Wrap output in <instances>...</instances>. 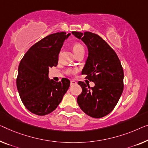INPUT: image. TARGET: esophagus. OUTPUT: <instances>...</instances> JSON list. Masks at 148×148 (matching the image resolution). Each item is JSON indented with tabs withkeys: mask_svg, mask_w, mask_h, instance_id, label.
<instances>
[{
	"mask_svg": "<svg viewBox=\"0 0 148 148\" xmlns=\"http://www.w3.org/2000/svg\"><path fill=\"white\" fill-rule=\"evenodd\" d=\"M76 82H75L74 80H71L70 81V85L71 86H72V85H75V84H76Z\"/></svg>",
	"mask_w": 148,
	"mask_h": 148,
	"instance_id": "34e87169",
	"label": "esophagus"
}]
</instances>
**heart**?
Masks as SVG:
<instances>
[{"mask_svg":"<svg viewBox=\"0 0 148 148\" xmlns=\"http://www.w3.org/2000/svg\"><path fill=\"white\" fill-rule=\"evenodd\" d=\"M72 49H73V52L76 56L77 54H78L79 53L82 52H84V46L80 43H75L73 45V46H72ZM75 71H76L75 70L68 69L67 70L66 72L68 74H71V73H73V72H74Z\"/></svg>","mask_w":148,"mask_h":148,"instance_id":"1","label":"heart"}]
</instances>
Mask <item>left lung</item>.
<instances>
[{
	"label": "left lung",
	"instance_id": "left-lung-1",
	"mask_svg": "<svg viewBox=\"0 0 148 148\" xmlns=\"http://www.w3.org/2000/svg\"><path fill=\"white\" fill-rule=\"evenodd\" d=\"M88 47V56L82 74L95 84L90 88L78 82L82 92L77 98L81 110L90 117L100 118L110 114L123 90V70L115 51L98 34L72 32Z\"/></svg>",
	"mask_w": 148,
	"mask_h": 148
}]
</instances>
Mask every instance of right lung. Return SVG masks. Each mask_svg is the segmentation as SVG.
<instances>
[{"instance_id": "add662e5", "label": "right lung", "mask_w": 148, "mask_h": 148, "mask_svg": "<svg viewBox=\"0 0 148 148\" xmlns=\"http://www.w3.org/2000/svg\"><path fill=\"white\" fill-rule=\"evenodd\" d=\"M70 35L61 32L45 37L28 49L19 64L18 92L25 106L36 115L54 111L69 88L68 79L56 82L50 80L48 73L49 68L58 64L62 46Z\"/></svg>"}]
</instances>
